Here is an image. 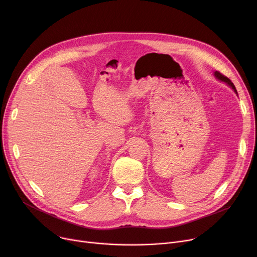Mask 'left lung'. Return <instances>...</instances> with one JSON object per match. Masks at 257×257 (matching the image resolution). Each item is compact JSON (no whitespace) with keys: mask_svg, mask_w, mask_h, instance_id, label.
<instances>
[{"mask_svg":"<svg viewBox=\"0 0 257 257\" xmlns=\"http://www.w3.org/2000/svg\"><path fill=\"white\" fill-rule=\"evenodd\" d=\"M214 76H215V78L217 79H219V80H221V81H223V82H225V83H227L229 86H230L234 91H235V93H237V91H236V89H235V86H234V84L231 82V80L229 79V78H227L226 76H224L223 74H221L220 72H214V74H213Z\"/></svg>","mask_w":257,"mask_h":257,"instance_id":"left-lung-1","label":"left lung"}]
</instances>
